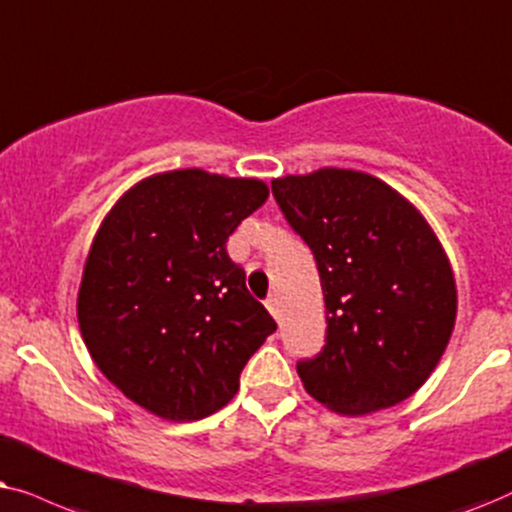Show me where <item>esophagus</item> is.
I'll use <instances>...</instances> for the list:
<instances>
[{
  "mask_svg": "<svg viewBox=\"0 0 512 512\" xmlns=\"http://www.w3.org/2000/svg\"><path fill=\"white\" fill-rule=\"evenodd\" d=\"M264 304H267V309L271 311V316L281 318V309H278V297L276 295H269L267 302H264Z\"/></svg>",
  "mask_w": 512,
  "mask_h": 512,
  "instance_id": "esophagus-1",
  "label": "esophagus"
}]
</instances>
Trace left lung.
I'll return each instance as SVG.
<instances>
[{"label": "left lung", "instance_id": "left-lung-1", "mask_svg": "<svg viewBox=\"0 0 512 512\" xmlns=\"http://www.w3.org/2000/svg\"><path fill=\"white\" fill-rule=\"evenodd\" d=\"M271 192L311 248L325 295V346L297 360L304 388L342 414L403 403L454 327V276L438 238L395 189L356 170L290 175Z\"/></svg>", "mask_w": 512, "mask_h": 512}]
</instances>
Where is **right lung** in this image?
I'll use <instances>...</instances> for the list:
<instances>
[{"instance_id":"1","label":"right lung","mask_w":512,"mask_h":512,"mask_svg":"<svg viewBox=\"0 0 512 512\" xmlns=\"http://www.w3.org/2000/svg\"><path fill=\"white\" fill-rule=\"evenodd\" d=\"M267 196L260 180L187 168L140 182L105 217L77 316L95 365L133 403L196 421L236 395L276 320L245 288L227 241Z\"/></svg>"}]
</instances>
